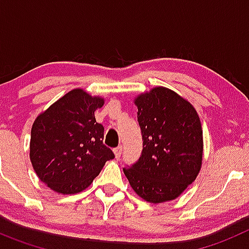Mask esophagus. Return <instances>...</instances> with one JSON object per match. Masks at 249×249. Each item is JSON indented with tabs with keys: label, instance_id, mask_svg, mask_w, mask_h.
I'll use <instances>...</instances> for the list:
<instances>
[{
	"label": "esophagus",
	"instance_id": "34e87169",
	"mask_svg": "<svg viewBox=\"0 0 249 249\" xmlns=\"http://www.w3.org/2000/svg\"><path fill=\"white\" fill-rule=\"evenodd\" d=\"M113 152H114V155H116V158H117V160H120L121 155H122V146L116 147V148L113 149Z\"/></svg>",
	"mask_w": 249,
	"mask_h": 249
}]
</instances>
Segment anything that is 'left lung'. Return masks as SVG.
I'll use <instances>...</instances> for the list:
<instances>
[{
	"label": "left lung",
	"instance_id": "obj_1",
	"mask_svg": "<svg viewBox=\"0 0 249 249\" xmlns=\"http://www.w3.org/2000/svg\"><path fill=\"white\" fill-rule=\"evenodd\" d=\"M135 103L143 148L137 162L123 172L141 198L151 203L172 201L201 169V121L188 101L164 87L140 94Z\"/></svg>",
	"mask_w": 249,
	"mask_h": 249
}]
</instances>
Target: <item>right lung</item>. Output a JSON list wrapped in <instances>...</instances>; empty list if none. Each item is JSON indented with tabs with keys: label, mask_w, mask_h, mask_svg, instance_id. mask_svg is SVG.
I'll list each match as a JSON object with an SVG mask.
<instances>
[{
	"label": "right lung",
	"mask_w": 249,
	"mask_h": 249,
	"mask_svg": "<svg viewBox=\"0 0 249 249\" xmlns=\"http://www.w3.org/2000/svg\"><path fill=\"white\" fill-rule=\"evenodd\" d=\"M103 103V98L83 89H72L34 122L31 162L39 179L54 192L73 195L86 190L114 158L103 144L105 128L94 117Z\"/></svg>",
	"instance_id": "right-lung-1"
}]
</instances>
